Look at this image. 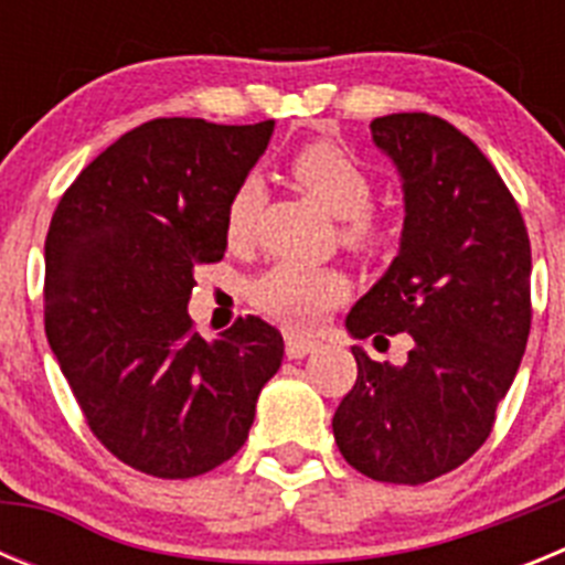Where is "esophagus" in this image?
<instances>
[{
  "instance_id": "1",
  "label": "esophagus",
  "mask_w": 565,
  "mask_h": 565,
  "mask_svg": "<svg viewBox=\"0 0 565 565\" xmlns=\"http://www.w3.org/2000/svg\"><path fill=\"white\" fill-rule=\"evenodd\" d=\"M319 348L317 339H308V337H299V333H286V353L288 359H302L308 353H313Z\"/></svg>"
}]
</instances>
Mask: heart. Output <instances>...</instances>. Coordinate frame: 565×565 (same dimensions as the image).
Here are the masks:
<instances>
[{"label": "heart", "mask_w": 565, "mask_h": 565, "mask_svg": "<svg viewBox=\"0 0 565 565\" xmlns=\"http://www.w3.org/2000/svg\"><path fill=\"white\" fill-rule=\"evenodd\" d=\"M291 172L328 212L342 221V239L351 248L373 254L387 246L391 232L371 212L373 181L367 169L333 143H311L294 154ZM263 186L246 178L232 194L226 209V237L243 243L252 237ZM348 279L337 268L306 266V263H274L252 282L254 306L291 328L313 326L326 311L342 302Z\"/></svg>", "instance_id": "1"}]
</instances>
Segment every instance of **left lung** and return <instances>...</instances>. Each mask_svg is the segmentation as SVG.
Wrapping results in <instances>:
<instances>
[{
  "mask_svg": "<svg viewBox=\"0 0 565 565\" xmlns=\"http://www.w3.org/2000/svg\"><path fill=\"white\" fill-rule=\"evenodd\" d=\"M404 192L398 254L351 308L353 339L411 333L404 364L353 344L359 376L333 413L344 461L373 481L427 483L487 441L526 351L532 248L487 154L427 113L371 124Z\"/></svg>",
  "mask_w": 565,
  "mask_h": 565,
  "instance_id": "obj_1",
  "label": "left lung"
}]
</instances>
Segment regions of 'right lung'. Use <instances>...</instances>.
I'll use <instances>...</instances> for the list:
<instances>
[{
    "label": "right lung",
    "instance_id": "obj_1",
    "mask_svg": "<svg viewBox=\"0 0 565 565\" xmlns=\"http://www.w3.org/2000/svg\"><path fill=\"white\" fill-rule=\"evenodd\" d=\"M274 121L154 118L82 169L44 239V331L98 441L138 472L194 478L246 444L282 337L257 317L194 333V268Z\"/></svg>",
    "mask_w": 565,
    "mask_h": 565
}]
</instances>
